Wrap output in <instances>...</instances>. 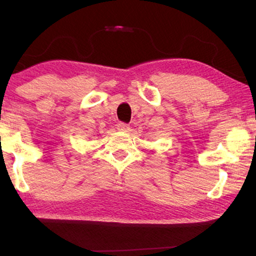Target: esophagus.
<instances>
[{"instance_id": "34e87169", "label": "esophagus", "mask_w": 256, "mask_h": 256, "mask_svg": "<svg viewBox=\"0 0 256 256\" xmlns=\"http://www.w3.org/2000/svg\"><path fill=\"white\" fill-rule=\"evenodd\" d=\"M118 129L120 132H129V129H130V127H129V124H124V122H118Z\"/></svg>"}]
</instances>
